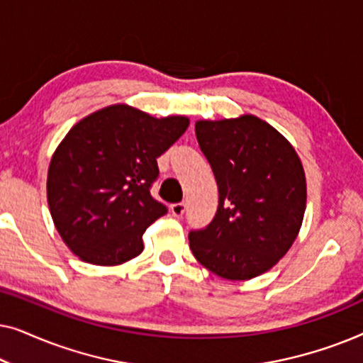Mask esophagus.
Here are the masks:
<instances>
[{
  "label": "esophagus",
  "instance_id": "34e87169",
  "mask_svg": "<svg viewBox=\"0 0 363 363\" xmlns=\"http://www.w3.org/2000/svg\"><path fill=\"white\" fill-rule=\"evenodd\" d=\"M185 210H186V205H185V203H183V201H180V203H173V205L170 206L172 215L177 216V218L183 216V213H185Z\"/></svg>",
  "mask_w": 363,
  "mask_h": 363
}]
</instances>
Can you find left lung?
<instances>
[{
    "label": "left lung",
    "instance_id": "left-lung-1",
    "mask_svg": "<svg viewBox=\"0 0 363 363\" xmlns=\"http://www.w3.org/2000/svg\"><path fill=\"white\" fill-rule=\"evenodd\" d=\"M220 200L210 225L190 231L193 256L230 281L269 271L289 251L306 211V175L289 142L261 118L198 121Z\"/></svg>",
    "mask_w": 363,
    "mask_h": 363
}]
</instances>
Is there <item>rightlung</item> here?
Returning <instances> with one entry per match:
<instances>
[{
  "label": "right lung",
  "mask_w": 363,
  "mask_h": 363,
  "mask_svg": "<svg viewBox=\"0 0 363 363\" xmlns=\"http://www.w3.org/2000/svg\"><path fill=\"white\" fill-rule=\"evenodd\" d=\"M190 125L117 104L74 125L54 152L48 203L56 230L82 261L117 266L143 251L142 236L167 206L150 195L157 158Z\"/></svg>",
  "instance_id": "right-lung-1"
}]
</instances>
